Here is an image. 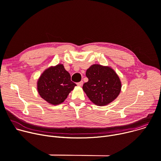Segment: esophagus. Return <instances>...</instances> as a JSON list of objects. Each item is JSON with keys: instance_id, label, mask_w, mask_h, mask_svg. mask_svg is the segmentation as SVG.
Wrapping results in <instances>:
<instances>
[{"instance_id": "34e87169", "label": "esophagus", "mask_w": 161, "mask_h": 161, "mask_svg": "<svg viewBox=\"0 0 161 161\" xmlns=\"http://www.w3.org/2000/svg\"><path fill=\"white\" fill-rule=\"evenodd\" d=\"M83 83V81H80V82L77 83V85H78V86H82Z\"/></svg>"}]
</instances>
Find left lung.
Wrapping results in <instances>:
<instances>
[{"mask_svg": "<svg viewBox=\"0 0 161 161\" xmlns=\"http://www.w3.org/2000/svg\"><path fill=\"white\" fill-rule=\"evenodd\" d=\"M86 76L88 81L83 84V90L94 104L107 105L119 95L122 83L111 67L94 64L86 70Z\"/></svg>", "mask_w": 161, "mask_h": 161, "instance_id": "obj_1", "label": "left lung"}]
</instances>
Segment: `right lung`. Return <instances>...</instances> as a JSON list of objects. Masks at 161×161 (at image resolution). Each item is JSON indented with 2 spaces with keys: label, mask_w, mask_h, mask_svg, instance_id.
I'll list each match as a JSON object with an SVG mask.
<instances>
[{
  "label": "right lung",
  "mask_w": 161,
  "mask_h": 161,
  "mask_svg": "<svg viewBox=\"0 0 161 161\" xmlns=\"http://www.w3.org/2000/svg\"><path fill=\"white\" fill-rule=\"evenodd\" d=\"M37 85L40 96L53 105L62 103L76 86L63 64H60L46 69L38 79Z\"/></svg>",
  "instance_id": "right-lung-1"
}]
</instances>
